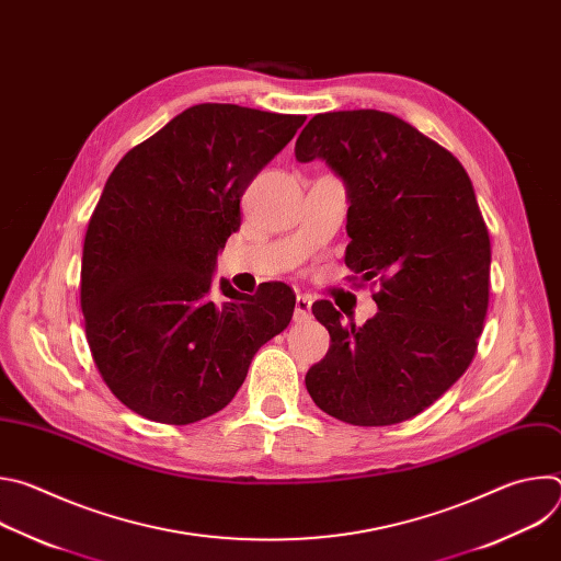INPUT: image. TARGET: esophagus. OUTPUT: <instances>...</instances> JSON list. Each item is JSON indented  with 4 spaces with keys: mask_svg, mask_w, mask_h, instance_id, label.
I'll return each mask as SVG.
<instances>
[{
    "mask_svg": "<svg viewBox=\"0 0 561 561\" xmlns=\"http://www.w3.org/2000/svg\"><path fill=\"white\" fill-rule=\"evenodd\" d=\"M312 308V299L308 295H297L295 297V322H306L310 319V310Z\"/></svg>",
    "mask_w": 561,
    "mask_h": 561,
    "instance_id": "esophagus-1",
    "label": "esophagus"
}]
</instances>
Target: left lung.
<instances>
[{"mask_svg":"<svg viewBox=\"0 0 561 561\" xmlns=\"http://www.w3.org/2000/svg\"><path fill=\"white\" fill-rule=\"evenodd\" d=\"M295 157L324 159L344 180L346 266L379 282V312L364 327L327 299L312 304L331 348L306 388L346 424L407 422L466 373L484 331L491 239L470 178L437 141L373 108L314 115Z\"/></svg>","mask_w":561,"mask_h":561,"instance_id":"obj_1","label":"left lung"}]
</instances>
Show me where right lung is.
<instances>
[{
  "mask_svg": "<svg viewBox=\"0 0 561 561\" xmlns=\"http://www.w3.org/2000/svg\"><path fill=\"white\" fill-rule=\"evenodd\" d=\"M304 115L197 104L128 150L89 221L82 312L95 366L124 407L159 424L221 411L251 359L293 317L295 293L221 284L217 253L242 224L255 175L295 137Z\"/></svg>",
  "mask_w": 561,
  "mask_h": 561,
  "instance_id": "add662e5",
  "label": "right lung"
}]
</instances>
